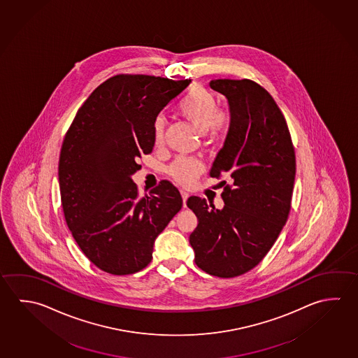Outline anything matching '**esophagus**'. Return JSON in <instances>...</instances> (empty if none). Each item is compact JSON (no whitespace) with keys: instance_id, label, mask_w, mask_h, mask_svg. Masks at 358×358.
Masks as SVG:
<instances>
[{"instance_id":"obj_1","label":"esophagus","mask_w":358,"mask_h":358,"mask_svg":"<svg viewBox=\"0 0 358 358\" xmlns=\"http://www.w3.org/2000/svg\"><path fill=\"white\" fill-rule=\"evenodd\" d=\"M182 200H183V206L186 207V201H187L189 194L186 191H181Z\"/></svg>"}]
</instances>
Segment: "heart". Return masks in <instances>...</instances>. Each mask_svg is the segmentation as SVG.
<instances>
[{"mask_svg": "<svg viewBox=\"0 0 358 358\" xmlns=\"http://www.w3.org/2000/svg\"><path fill=\"white\" fill-rule=\"evenodd\" d=\"M178 113L202 132L206 145H215L224 139L231 124V115L217 108V99L210 90L196 87L178 104ZM166 120L157 115L152 123V138L156 145H162ZM203 171V164L196 158L177 157L169 167L170 176L182 186L192 185Z\"/></svg>", "mask_w": 358, "mask_h": 358, "instance_id": "obj_1", "label": "heart"}]
</instances>
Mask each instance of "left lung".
<instances>
[{"label": "left lung", "instance_id": "1", "mask_svg": "<svg viewBox=\"0 0 358 358\" xmlns=\"http://www.w3.org/2000/svg\"><path fill=\"white\" fill-rule=\"evenodd\" d=\"M213 90L229 101L231 124L210 171L227 176L217 210L191 196L199 224L189 235L194 263L207 274L234 278L255 268L288 220L294 187V145L273 96L250 79H216Z\"/></svg>", "mask_w": 358, "mask_h": 358}]
</instances>
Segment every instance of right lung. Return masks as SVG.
Returning a JSON list of instances; mask_svg holds the SVG:
<instances>
[{
    "mask_svg": "<svg viewBox=\"0 0 358 358\" xmlns=\"http://www.w3.org/2000/svg\"><path fill=\"white\" fill-rule=\"evenodd\" d=\"M189 83L112 76L89 95L65 134L59 159L64 217L84 255L106 273L145 269L155 240L181 210L170 181L139 196L131 176L153 150V120Z\"/></svg>",
    "mask_w": 358,
    "mask_h": 358,
    "instance_id": "obj_1",
    "label": "right lung"
}]
</instances>
